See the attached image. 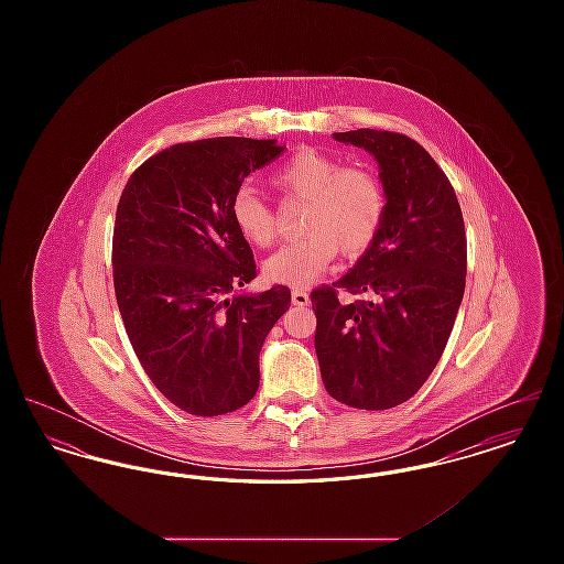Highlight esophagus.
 Masks as SVG:
<instances>
[{"instance_id":"1","label":"esophagus","mask_w":564,"mask_h":564,"mask_svg":"<svg viewBox=\"0 0 564 564\" xmlns=\"http://www.w3.org/2000/svg\"><path fill=\"white\" fill-rule=\"evenodd\" d=\"M292 302H294L295 306H306L311 302L308 292L306 290H294L292 292Z\"/></svg>"}]
</instances>
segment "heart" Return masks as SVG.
Masks as SVG:
<instances>
[{"label":"heart","mask_w":564,"mask_h":564,"mask_svg":"<svg viewBox=\"0 0 564 564\" xmlns=\"http://www.w3.org/2000/svg\"><path fill=\"white\" fill-rule=\"evenodd\" d=\"M270 184L283 200L306 203L300 219L304 237L281 247L264 264L274 283L306 288L327 270L338 249L345 258H357L382 230L387 192L364 164H343L322 150L300 148L270 173ZM230 217L253 247H269L276 239L274 207L253 188L235 192Z\"/></svg>","instance_id":"heart-1"}]
</instances>
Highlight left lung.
<instances>
[{"instance_id":"left-lung-1","label":"left lung","mask_w":564,"mask_h":564,"mask_svg":"<svg viewBox=\"0 0 564 564\" xmlns=\"http://www.w3.org/2000/svg\"><path fill=\"white\" fill-rule=\"evenodd\" d=\"M334 139L375 156L387 217L345 276L311 292L315 350L336 402L389 410L425 384L446 349L465 292V224L446 173L408 134L357 129ZM340 289L369 300L343 305Z\"/></svg>"}]
</instances>
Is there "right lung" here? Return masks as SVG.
<instances>
[{
	"instance_id": "1",
	"label": "right lung",
	"mask_w": 564,
	"mask_h": 564,
	"mask_svg": "<svg viewBox=\"0 0 564 564\" xmlns=\"http://www.w3.org/2000/svg\"><path fill=\"white\" fill-rule=\"evenodd\" d=\"M274 139L214 137L175 143L134 169L111 241L113 292L134 355L171 403L194 416L242 408L260 384V349L290 308L258 276L230 200L242 180L281 156Z\"/></svg>"
}]
</instances>
